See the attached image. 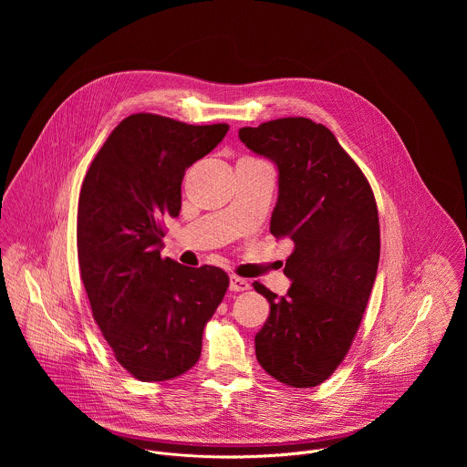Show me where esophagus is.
I'll return each mask as SVG.
<instances>
[{"label": "esophagus", "instance_id": "obj_1", "mask_svg": "<svg viewBox=\"0 0 467 467\" xmlns=\"http://www.w3.org/2000/svg\"><path fill=\"white\" fill-rule=\"evenodd\" d=\"M249 288H251L249 281H245L242 277H236V275H231V281H229V290L231 292H245Z\"/></svg>", "mask_w": 467, "mask_h": 467}]
</instances>
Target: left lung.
I'll list each match as a JSON object with an SVG mask.
<instances>
[{
	"label": "left lung",
	"mask_w": 467,
	"mask_h": 467,
	"mask_svg": "<svg viewBox=\"0 0 467 467\" xmlns=\"http://www.w3.org/2000/svg\"><path fill=\"white\" fill-rule=\"evenodd\" d=\"M240 140L279 170L270 231L290 238L286 297L264 285L270 316L254 337L258 364L292 388L321 384L348 355L380 254L377 203L368 179L337 137L308 118L242 127Z\"/></svg>",
	"instance_id": "obj_1"
}]
</instances>
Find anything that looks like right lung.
<instances>
[{
    "instance_id": "right-lung-1",
    "label": "right lung",
    "mask_w": 467,
    "mask_h": 467,
    "mask_svg": "<svg viewBox=\"0 0 467 467\" xmlns=\"http://www.w3.org/2000/svg\"><path fill=\"white\" fill-rule=\"evenodd\" d=\"M227 130V123L130 114L83 181L81 281L116 360L142 382L175 379L199 360L205 323L229 288L216 265L186 268L161 256L162 222L179 216L186 168L209 155Z\"/></svg>"
}]
</instances>
